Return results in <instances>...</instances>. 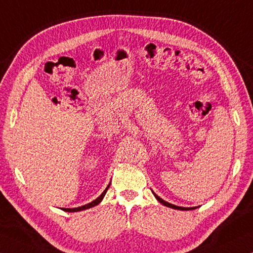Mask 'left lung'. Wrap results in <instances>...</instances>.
Segmentation results:
<instances>
[{"instance_id": "1", "label": "left lung", "mask_w": 253, "mask_h": 253, "mask_svg": "<svg viewBox=\"0 0 253 253\" xmlns=\"http://www.w3.org/2000/svg\"><path fill=\"white\" fill-rule=\"evenodd\" d=\"M152 192H153V191H152ZM153 194H154V196H155V198H156V200L158 201V202L162 203L163 205H165V207L170 208V209L181 210V211H188V210H194V209H196V207H194V208H182V207H177V205H174V204H170V203H169V202H166V201H164L163 199H161L160 196L156 195L155 193H154V192H153Z\"/></svg>"}]
</instances>
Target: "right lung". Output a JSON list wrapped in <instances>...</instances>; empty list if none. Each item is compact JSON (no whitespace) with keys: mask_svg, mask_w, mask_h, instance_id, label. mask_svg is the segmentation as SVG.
I'll use <instances>...</instances> for the list:
<instances>
[{"mask_svg":"<svg viewBox=\"0 0 253 253\" xmlns=\"http://www.w3.org/2000/svg\"><path fill=\"white\" fill-rule=\"evenodd\" d=\"M109 186H110V183L108 184V186L106 187V190L102 192V193L99 196H98L96 200H93L92 202H90V203L83 205V207H79V208H74V209H65V208H62L61 210H63V211H66V212H79V211H84V210H87V209H90V208L96 207V205L99 204L101 201H102V199H104V196L107 193V190H108Z\"/></svg>","mask_w":253,"mask_h":253,"instance_id":"add662e5","label":"right lung"}]
</instances>
